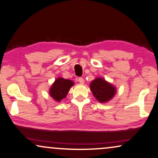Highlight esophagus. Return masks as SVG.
Masks as SVG:
<instances>
[{
    "mask_svg": "<svg viewBox=\"0 0 158 158\" xmlns=\"http://www.w3.org/2000/svg\"><path fill=\"white\" fill-rule=\"evenodd\" d=\"M78 81H79V83H81V84H83L84 83V79H83V77H78Z\"/></svg>",
    "mask_w": 158,
    "mask_h": 158,
    "instance_id": "obj_1",
    "label": "esophagus"
}]
</instances>
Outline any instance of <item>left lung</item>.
<instances>
[{"label": "left lung", "instance_id": "1", "mask_svg": "<svg viewBox=\"0 0 158 158\" xmlns=\"http://www.w3.org/2000/svg\"><path fill=\"white\" fill-rule=\"evenodd\" d=\"M90 86L95 98L101 103L111 100L116 94V88L101 77L93 81Z\"/></svg>", "mask_w": 158, "mask_h": 158}]
</instances>
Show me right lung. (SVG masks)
<instances>
[{
  "label": "right lung",
  "mask_w": 158,
  "mask_h": 158,
  "mask_svg": "<svg viewBox=\"0 0 158 158\" xmlns=\"http://www.w3.org/2000/svg\"><path fill=\"white\" fill-rule=\"evenodd\" d=\"M73 84L74 83L72 81L59 77L52 84L49 90L50 96L55 101L60 102V101L65 98L69 90L70 89L71 86L73 85Z\"/></svg>",
  "instance_id": "right-lung-1"
}]
</instances>
